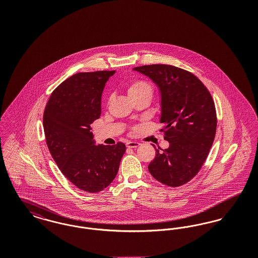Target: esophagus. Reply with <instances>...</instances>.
<instances>
[{
	"label": "esophagus",
	"mask_w": 258,
	"mask_h": 258,
	"mask_svg": "<svg viewBox=\"0 0 258 258\" xmlns=\"http://www.w3.org/2000/svg\"><path fill=\"white\" fill-rule=\"evenodd\" d=\"M140 145L139 142H135V141H130L126 143V147L127 148H136Z\"/></svg>",
	"instance_id": "esophagus-1"
}]
</instances>
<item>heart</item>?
<instances>
[{
	"label": "heart",
	"instance_id": "b5f03b06",
	"mask_svg": "<svg viewBox=\"0 0 258 258\" xmlns=\"http://www.w3.org/2000/svg\"><path fill=\"white\" fill-rule=\"evenodd\" d=\"M126 93L133 100L140 98L151 99L154 96V87L147 80L136 79L127 85Z\"/></svg>",
	"mask_w": 258,
	"mask_h": 258
}]
</instances>
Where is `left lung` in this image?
Returning a JSON list of instances; mask_svg holds the SVG:
<instances>
[{
  "label": "left lung",
  "instance_id": "1",
  "mask_svg": "<svg viewBox=\"0 0 258 258\" xmlns=\"http://www.w3.org/2000/svg\"><path fill=\"white\" fill-rule=\"evenodd\" d=\"M151 78L160 92V123L165 150L156 148L148 169L161 184L180 186L189 182L208 157L217 130V113L208 89L195 74L170 64L135 68ZM154 146V145H153ZM155 147V146H154Z\"/></svg>",
  "mask_w": 258,
  "mask_h": 258
}]
</instances>
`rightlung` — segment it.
Here are the masks:
<instances>
[{
    "label": "right lung",
    "mask_w": 258,
    "mask_h": 258,
    "mask_svg": "<svg viewBox=\"0 0 258 258\" xmlns=\"http://www.w3.org/2000/svg\"><path fill=\"white\" fill-rule=\"evenodd\" d=\"M115 71L78 73L51 94L43 113L50 154L61 173L78 188L98 192L116 177L125 145H95L91 123L101 113V94Z\"/></svg>",
    "instance_id": "add662e5"
}]
</instances>
